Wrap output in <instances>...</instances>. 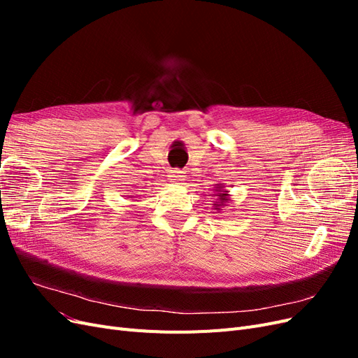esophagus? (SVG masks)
I'll list each match as a JSON object with an SVG mask.
<instances>
[{"mask_svg":"<svg viewBox=\"0 0 358 358\" xmlns=\"http://www.w3.org/2000/svg\"><path fill=\"white\" fill-rule=\"evenodd\" d=\"M169 179L171 183H180V182H183V173L180 170H171L169 175Z\"/></svg>","mask_w":358,"mask_h":358,"instance_id":"obj_1","label":"esophagus"}]
</instances>
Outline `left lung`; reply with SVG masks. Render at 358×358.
<instances>
[{
  "label": "left lung",
  "instance_id": "1",
  "mask_svg": "<svg viewBox=\"0 0 358 358\" xmlns=\"http://www.w3.org/2000/svg\"><path fill=\"white\" fill-rule=\"evenodd\" d=\"M213 196H216V201H213V208L216 210H221V208H224L230 201V194L224 188L222 183H216Z\"/></svg>",
  "mask_w": 358,
  "mask_h": 358
}]
</instances>
